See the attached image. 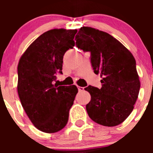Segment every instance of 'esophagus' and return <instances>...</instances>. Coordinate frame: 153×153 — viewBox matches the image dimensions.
<instances>
[{"mask_svg":"<svg viewBox=\"0 0 153 153\" xmlns=\"http://www.w3.org/2000/svg\"><path fill=\"white\" fill-rule=\"evenodd\" d=\"M78 91H79V92H81V91H83L84 89V87H82V86H78Z\"/></svg>","mask_w":153,"mask_h":153,"instance_id":"obj_1","label":"esophagus"}]
</instances>
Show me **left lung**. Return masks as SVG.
<instances>
[{
  "instance_id": "8db88e82",
  "label": "left lung",
  "mask_w": 153,
  "mask_h": 153,
  "mask_svg": "<svg viewBox=\"0 0 153 153\" xmlns=\"http://www.w3.org/2000/svg\"><path fill=\"white\" fill-rule=\"evenodd\" d=\"M75 40L77 47L91 52L94 72L101 78V89H84L91 95L86 106L89 118L102 126L119 125L133 110L139 93L135 58L112 35L92 27H81Z\"/></svg>"
}]
</instances>
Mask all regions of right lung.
I'll use <instances>...</instances> for the list:
<instances>
[{
    "instance_id": "1",
    "label": "right lung",
    "mask_w": 153,
    "mask_h": 153,
    "mask_svg": "<svg viewBox=\"0 0 153 153\" xmlns=\"http://www.w3.org/2000/svg\"><path fill=\"white\" fill-rule=\"evenodd\" d=\"M77 29H54L35 39L21 55L18 66V93L31 122L40 131L61 130L69 119L78 88L54 84L62 73L63 58L75 46Z\"/></svg>"
}]
</instances>
